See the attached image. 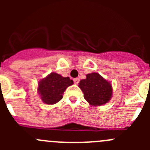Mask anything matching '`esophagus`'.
Wrapping results in <instances>:
<instances>
[{"label":"esophagus","instance_id":"34e87169","mask_svg":"<svg viewBox=\"0 0 150 150\" xmlns=\"http://www.w3.org/2000/svg\"><path fill=\"white\" fill-rule=\"evenodd\" d=\"M73 81H74V83H75V84H78V83H79V82H80L79 78H75Z\"/></svg>","mask_w":150,"mask_h":150}]
</instances>
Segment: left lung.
<instances>
[{
  "mask_svg": "<svg viewBox=\"0 0 150 150\" xmlns=\"http://www.w3.org/2000/svg\"><path fill=\"white\" fill-rule=\"evenodd\" d=\"M78 86L91 105H103L110 100L112 95L110 83L96 72L86 75V79L81 80Z\"/></svg>",
  "mask_w": 150,
  "mask_h": 150,
  "instance_id": "left-lung-1",
  "label": "left lung"
}]
</instances>
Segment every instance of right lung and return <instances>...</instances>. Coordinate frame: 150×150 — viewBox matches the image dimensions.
I'll list each match as a JSON object with an SVG mask.
<instances>
[{
    "label": "right lung",
    "mask_w": 150,
    "mask_h": 150,
    "mask_svg": "<svg viewBox=\"0 0 150 150\" xmlns=\"http://www.w3.org/2000/svg\"><path fill=\"white\" fill-rule=\"evenodd\" d=\"M73 84L69 78L51 72L39 82L38 91L42 101L47 104H54L63 98L62 94L68 86Z\"/></svg>",
    "instance_id": "right-lung-1"
}]
</instances>
